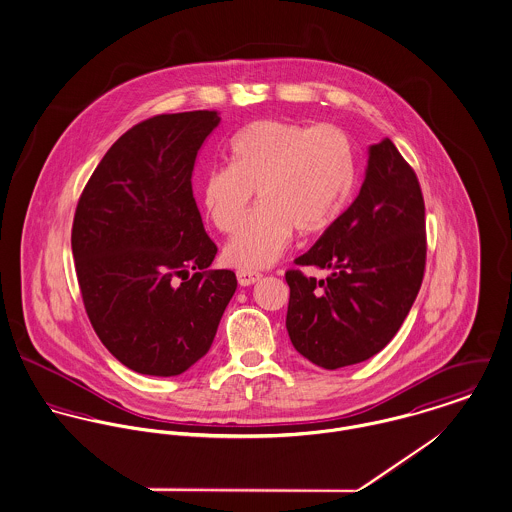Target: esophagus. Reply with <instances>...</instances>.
<instances>
[{
  "label": "esophagus",
  "instance_id": "34e87169",
  "mask_svg": "<svg viewBox=\"0 0 512 512\" xmlns=\"http://www.w3.org/2000/svg\"><path fill=\"white\" fill-rule=\"evenodd\" d=\"M237 279H239V283L242 287H248V285H254L256 281H260V279H262V273L252 272V270H239V272H237Z\"/></svg>",
  "mask_w": 512,
  "mask_h": 512
}]
</instances>
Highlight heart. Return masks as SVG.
Listing matches in <instances>:
<instances>
[{"mask_svg": "<svg viewBox=\"0 0 512 512\" xmlns=\"http://www.w3.org/2000/svg\"><path fill=\"white\" fill-rule=\"evenodd\" d=\"M355 184V155L336 126L262 120L231 143V165L205 172L202 200L221 233H235L253 190L261 205L225 246L242 270L272 266L293 233L314 237L340 217Z\"/></svg>", "mask_w": 512, "mask_h": 512, "instance_id": "heart-1", "label": "heart"}]
</instances>
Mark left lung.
I'll use <instances>...</instances> for the list:
<instances>
[{
    "instance_id": "8db88e82",
    "label": "left lung",
    "mask_w": 512,
    "mask_h": 512,
    "mask_svg": "<svg viewBox=\"0 0 512 512\" xmlns=\"http://www.w3.org/2000/svg\"><path fill=\"white\" fill-rule=\"evenodd\" d=\"M427 258L419 180L384 137L369 149L355 202L324 231L297 266L328 268L316 281L287 270V332L295 349L322 369L371 359L396 336L413 305Z\"/></svg>"
}]
</instances>
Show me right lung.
<instances>
[{"label": "right lung", "instance_id": "obj_1", "mask_svg": "<svg viewBox=\"0 0 512 512\" xmlns=\"http://www.w3.org/2000/svg\"><path fill=\"white\" fill-rule=\"evenodd\" d=\"M217 110L159 114L130 128L85 184L71 250L85 312L128 369L174 376L209 351L237 289L192 192L200 147Z\"/></svg>", "mask_w": 512, "mask_h": 512}]
</instances>
